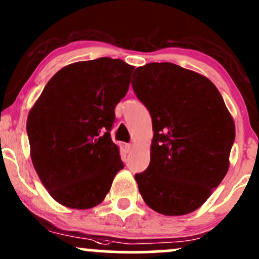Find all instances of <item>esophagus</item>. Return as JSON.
Returning a JSON list of instances; mask_svg holds the SVG:
<instances>
[{
  "instance_id": "34e87169",
  "label": "esophagus",
  "mask_w": 259,
  "mask_h": 259,
  "mask_svg": "<svg viewBox=\"0 0 259 259\" xmlns=\"http://www.w3.org/2000/svg\"><path fill=\"white\" fill-rule=\"evenodd\" d=\"M125 147H126V151H127V152H132V151H133V148H134V146H133L132 144H127Z\"/></svg>"
}]
</instances>
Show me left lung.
I'll use <instances>...</instances> for the list:
<instances>
[{
  "mask_svg": "<svg viewBox=\"0 0 259 259\" xmlns=\"http://www.w3.org/2000/svg\"><path fill=\"white\" fill-rule=\"evenodd\" d=\"M134 75V92L153 127L150 165L135 174L140 194L160 214L194 212L227 174L233 118L218 89L201 74L164 62L136 68Z\"/></svg>",
  "mask_w": 259,
  "mask_h": 259,
  "instance_id": "left-lung-1",
  "label": "left lung"
}]
</instances>
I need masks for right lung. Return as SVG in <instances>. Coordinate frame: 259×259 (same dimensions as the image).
<instances>
[{"instance_id": "add662e5", "label": "right lung", "mask_w": 259, "mask_h": 259, "mask_svg": "<svg viewBox=\"0 0 259 259\" xmlns=\"http://www.w3.org/2000/svg\"><path fill=\"white\" fill-rule=\"evenodd\" d=\"M133 70L108 57L69 64L52 76L29 112L32 164L58 203L76 209L97 206L124 168L111 130Z\"/></svg>"}]
</instances>
